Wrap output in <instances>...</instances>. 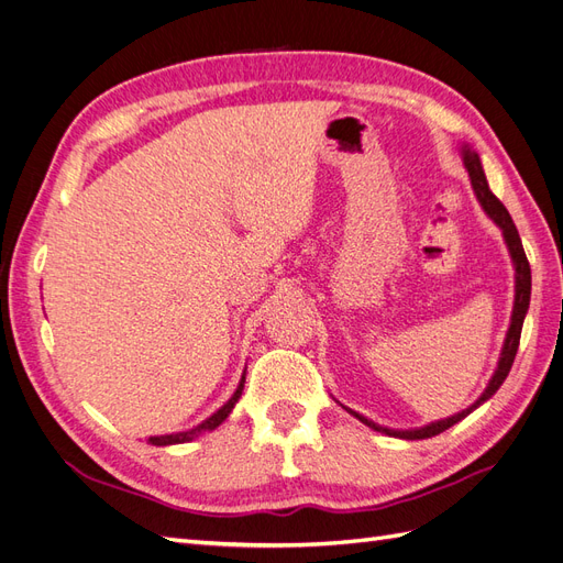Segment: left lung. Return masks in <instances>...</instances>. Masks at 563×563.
I'll return each mask as SVG.
<instances>
[{"label":"left lung","mask_w":563,"mask_h":563,"mask_svg":"<svg viewBox=\"0 0 563 563\" xmlns=\"http://www.w3.org/2000/svg\"><path fill=\"white\" fill-rule=\"evenodd\" d=\"M460 152H463V164H465L467 174H470V183H472V190L476 195V201L482 203L484 213L493 220V223H496L503 230V240L507 244L509 258H512V265H515V308H512V319H509V329H507L505 343H503V350H500V356H498V366H496V371H493V376H490L486 389L482 391L479 399H476L472 406L463 408V411H460V413H453V416H449L444 420H434L430 424H422V428L391 430V428H383V424L373 422L366 416L356 413V411H352V408L343 406L350 416H354L356 420H362L364 424H368L371 430L383 432L387 437L408 439V441L437 437V434H441L444 430L453 428L455 422L467 418L474 411V408H479L484 401H488L493 395H496V391L500 389V385L505 383L509 368H512V364H515V356H517V350H519V338H521V327H523V319H526V312H528V305H531V265H528V261H526V253H523V246H521V236L517 232L515 220H512V216H509V211L503 207V201L490 192L479 155H476V152L467 143H463Z\"/></svg>","instance_id":"obj_1"}]
</instances>
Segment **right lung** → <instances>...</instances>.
Listing matches in <instances>:
<instances>
[{"instance_id":"1","label":"right lung","mask_w":563,"mask_h":563,"mask_svg":"<svg viewBox=\"0 0 563 563\" xmlns=\"http://www.w3.org/2000/svg\"><path fill=\"white\" fill-rule=\"evenodd\" d=\"M244 383H246V371L242 373V380H240V385H236V389H234V395L218 408V411L213 413V416H209L207 420H201L197 428H192V430H185V432H174V434H159V437H150L147 439V444H152V446H174V444H187V441H192L195 437H199V434H203V432H213L220 422H225V418L232 413V408H234V404L240 401V397H242V389H244Z\"/></svg>"}]
</instances>
